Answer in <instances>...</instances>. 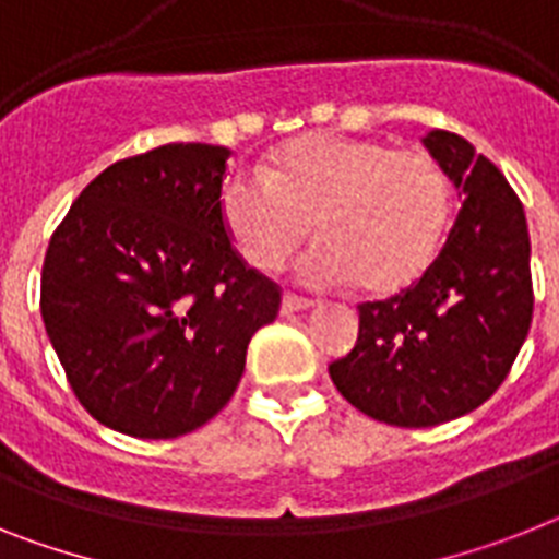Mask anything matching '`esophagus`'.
I'll return each mask as SVG.
<instances>
[{"mask_svg":"<svg viewBox=\"0 0 559 559\" xmlns=\"http://www.w3.org/2000/svg\"><path fill=\"white\" fill-rule=\"evenodd\" d=\"M309 307H312V301L295 293H287L284 295V301H281V312H284V316H289V312H301V309H309Z\"/></svg>","mask_w":559,"mask_h":559,"instance_id":"1","label":"esophagus"}]
</instances>
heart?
<instances>
[{
  "instance_id": "b5f03b06",
  "label": "heart",
  "mask_w": 559,
  "mask_h": 559,
  "mask_svg": "<svg viewBox=\"0 0 559 559\" xmlns=\"http://www.w3.org/2000/svg\"><path fill=\"white\" fill-rule=\"evenodd\" d=\"M452 215V185L429 150L381 139L318 133L298 139L264 170L222 187V222L255 270H281L312 236L301 264L309 284L360 281L374 295L401 293L438 258Z\"/></svg>"
}]
</instances>
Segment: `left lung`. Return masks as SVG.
Returning <instances> with one entry per match:
<instances>
[{
    "label": "left lung",
    "instance_id": "8db88e82",
    "mask_svg": "<svg viewBox=\"0 0 559 559\" xmlns=\"http://www.w3.org/2000/svg\"><path fill=\"white\" fill-rule=\"evenodd\" d=\"M426 150L463 195L429 270L386 301L360 304L358 344L330 364L364 415L406 429L454 420L506 381L532 326V243L518 192L457 133Z\"/></svg>",
    "mask_w": 559,
    "mask_h": 559
}]
</instances>
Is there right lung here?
<instances>
[{"mask_svg": "<svg viewBox=\"0 0 559 559\" xmlns=\"http://www.w3.org/2000/svg\"><path fill=\"white\" fill-rule=\"evenodd\" d=\"M227 147L164 144L79 192L41 264V321L98 424L178 438L227 406L281 309L222 222Z\"/></svg>", "mask_w": 559, "mask_h": 559, "instance_id": "right-lung-1", "label": "right lung"}]
</instances>
